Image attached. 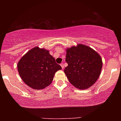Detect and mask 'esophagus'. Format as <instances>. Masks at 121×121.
I'll list each match as a JSON object with an SVG mask.
<instances>
[{
  "label": "esophagus",
  "instance_id": "obj_1",
  "mask_svg": "<svg viewBox=\"0 0 121 121\" xmlns=\"http://www.w3.org/2000/svg\"><path fill=\"white\" fill-rule=\"evenodd\" d=\"M60 66L61 67H62V69H63L64 68V64L63 63H61L60 64Z\"/></svg>",
  "mask_w": 121,
  "mask_h": 121
}]
</instances>
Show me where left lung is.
Wrapping results in <instances>:
<instances>
[{"label":"left lung","mask_w":121,"mask_h":121,"mask_svg":"<svg viewBox=\"0 0 121 121\" xmlns=\"http://www.w3.org/2000/svg\"><path fill=\"white\" fill-rule=\"evenodd\" d=\"M65 61L68 66L64 72L69 82L79 89L91 86L100 75L101 58L88 46L79 44L67 49Z\"/></svg>","instance_id":"8db88e82"}]
</instances>
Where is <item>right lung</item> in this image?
Masks as SVG:
<instances>
[{"mask_svg": "<svg viewBox=\"0 0 121 121\" xmlns=\"http://www.w3.org/2000/svg\"><path fill=\"white\" fill-rule=\"evenodd\" d=\"M62 69L49 51L36 47L30 49L17 64L19 75L24 82L34 89H43L50 85L56 72Z\"/></svg>", "mask_w": 121, "mask_h": 121, "instance_id": "add662e5", "label": "right lung"}]
</instances>
